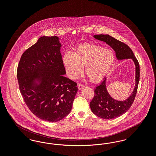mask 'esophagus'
<instances>
[{"instance_id":"obj_1","label":"esophagus","mask_w":156,"mask_h":156,"mask_svg":"<svg viewBox=\"0 0 156 156\" xmlns=\"http://www.w3.org/2000/svg\"><path fill=\"white\" fill-rule=\"evenodd\" d=\"M83 88H84V85H83L80 84V83H79V84L78 85V89H82Z\"/></svg>"}]
</instances>
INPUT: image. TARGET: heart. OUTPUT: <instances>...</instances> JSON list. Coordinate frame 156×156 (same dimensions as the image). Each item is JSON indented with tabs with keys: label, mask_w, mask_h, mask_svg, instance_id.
<instances>
[{
	"label": "heart",
	"mask_w": 156,
	"mask_h": 156,
	"mask_svg": "<svg viewBox=\"0 0 156 156\" xmlns=\"http://www.w3.org/2000/svg\"><path fill=\"white\" fill-rule=\"evenodd\" d=\"M115 55L111 50L94 44L78 46L74 54L67 52L62 61L68 76L75 79L81 73H84L92 82L102 80L113 66Z\"/></svg>",
	"instance_id": "obj_1"
}]
</instances>
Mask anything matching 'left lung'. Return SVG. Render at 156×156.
<instances>
[{"label":"left lung","instance_id":"1","mask_svg":"<svg viewBox=\"0 0 156 156\" xmlns=\"http://www.w3.org/2000/svg\"><path fill=\"white\" fill-rule=\"evenodd\" d=\"M94 37L110 45L116 52L117 59L120 60L131 58L133 59L136 67L135 87L132 94L125 101H116L110 96L106 87V78H104L94 90V97L89 104L91 111L101 118L115 119L127 111L133 103L140 80L139 64L131 48L124 43L108 34L95 35Z\"/></svg>","mask_w":156,"mask_h":156}]
</instances>
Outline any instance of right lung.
<instances>
[{
    "instance_id": "obj_1",
    "label": "right lung",
    "mask_w": 156,
    "mask_h": 156,
    "mask_svg": "<svg viewBox=\"0 0 156 156\" xmlns=\"http://www.w3.org/2000/svg\"><path fill=\"white\" fill-rule=\"evenodd\" d=\"M61 47L57 36L40 37L23 53L17 70L24 102L38 118L50 122L69 114L78 91L77 83L64 75Z\"/></svg>"
}]
</instances>
